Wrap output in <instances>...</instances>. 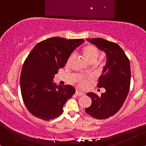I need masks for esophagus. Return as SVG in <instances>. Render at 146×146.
I'll return each mask as SVG.
<instances>
[{
	"label": "esophagus",
	"mask_w": 146,
	"mask_h": 146,
	"mask_svg": "<svg viewBox=\"0 0 146 146\" xmlns=\"http://www.w3.org/2000/svg\"><path fill=\"white\" fill-rule=\"evenodd\" d=\"M75 95H77V96H82V95H84V93H82V92H80V91H78V90H76L75 91Z\"/></svg>",
	"instance_id": "1"
}]
</instances>
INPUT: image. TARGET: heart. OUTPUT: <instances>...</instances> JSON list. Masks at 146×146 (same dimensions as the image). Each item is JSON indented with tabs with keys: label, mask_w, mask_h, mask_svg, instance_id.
Returning <instances> with one entry per match:
<instances>
[{
	"label": "heart",
	"mask_w": 146,
	"mask_h": 146,
	"mask_svg": "<svg viewBox=\"0 0 146 146\" xmlns=\"http://www.w3.org/2000/svg\"><path fill=\"white\" fill-rule=\"evenodd\" d=\"M100 50L93 44H87L83 48V54L85 59L89 63H95L100 56ZM71 59V57L69 58V60ZM88 78H84L82 76H77L75 82L78 83V86L81 88H83L86 86Z\"/></svg>",
	"instance_id": "obj_1"
}]
</instances>
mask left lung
I'll use <instances>...</instances> for the list:
<instances>
[{
    "label": "left lung",
    "instance_id": "1",
    "mask_svg": "<svg viewBox=\"0 0 146 146\" xmlns=\"http://www.w3.org/2000/svg\"><path fill=\"white\" fill-rule=\"evenodd\" d=\"M87 40L106 52L107 62L98 84V87H104L106 92L101 95L87 93L92 103L85 111L95 119H105L119 110L128 96L131 77L130 60L117 43L100 38Z\"/></svg>",
    "mask_w": 146,
    "mask_h": 146
}]
</instances>
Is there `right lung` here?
<instances>
[{
    "label": "right lung",
    "instance_id": "right-lung-1",
    "mask_svg": "<svg viewBox=\"0 0 146 146\" xmlns=\"http://www.w3.org/2000/svg\"><path fill=\"white\" fill-rule=\"evenodd\" d=\"M84 42L82 38H50L38 42L27 57L21 71V90L25 106L34 117L49 121L62 113L75 88L68 84L57 86L53 79Z\"/></svg>",
    "mask_w": 146,
    "mask_h": 146
}]
</instances>
